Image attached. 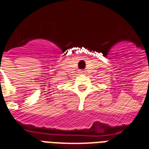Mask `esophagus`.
<instances>
[{
    "instance_id": "34e87169",
    "label": "esophagus",
    "mask_w": 149,
    "mask_h": 149,
    "mask_svg": "<svg viewBox=\"0 0 149 149\" xmlns=\"http://www.w3.org/2000/svg\"><path fill=\"white\" fill-rule=\"evenodd\" d=\"M84 70H80V71H79V72H80V73H81V74H83V73H84Z\"/></svg>"
}]
</instances>
